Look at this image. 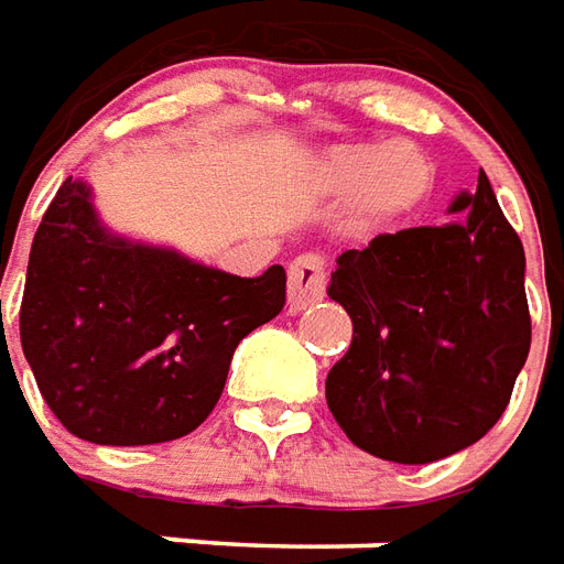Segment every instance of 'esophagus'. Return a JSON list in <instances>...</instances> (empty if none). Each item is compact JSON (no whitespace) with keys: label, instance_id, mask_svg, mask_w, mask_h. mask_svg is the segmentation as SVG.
<instances>
[{"label":"esophagus","instance_id":"obj_1","mask_svg":"<svg viewBox=\"0 0 564 564\" xmlns=\"http://www.w3.org/2000/svg\"><path fill=\"white\" fill-rule=\"evenodd\" d=\"M326 295V265L317 253H305L290 262V286H286V302L290 311L299 314Z\"/></svg>","mask_w":564,"mask_h":564}]
</instances>
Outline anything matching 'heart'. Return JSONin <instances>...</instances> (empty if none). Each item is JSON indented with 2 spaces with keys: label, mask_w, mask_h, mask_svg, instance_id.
Here are the masks:
<instances>
[{
  "label": "heart",
  "mask_w": 564,
  "mask_h": 564,
  "mask_svg": "<svg viewBox=\"0 0 564 564\" xmlns=\"http://www.w3.org/2000/svg\"><path fill=\"white\" fill-rule=\"evenodd\" d=\"M314 176L326 192H350L354 214L381 223L409 210L431 186V164L415 145H336L323 152Z\"/></svg>",
  "instance_id": "obj_1"
}]
</instances>
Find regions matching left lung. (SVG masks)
I'll use <instances>...</instances> for the list:
<instances>
[{"label": "left lung", "instance_id": "obj_1", "mask_svg": "<svg viewBox=\"0 0 564 564\" xmlns=\"http://www.w3.org/2000/svg\"><path fill=\"white\" fill-rule=\"evenodd\" d=\"M448 214L345 250L326 286L354 323L326 376L329 412L354 446L397 464L482 440L531 348L525 250L486 173Z\"/></svg>", "mask_w": 564, "mask_h": 564}]
</instances>
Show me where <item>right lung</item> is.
Here are the masks:
<instances>
[{
    "label": "right lung",
    "mask_w": 564,
    "mask_h": 564,
    "mask_svg": "<svg viewBox=\"0 0 564 564\" xmlns=\"http://www.w3.org/2000/svg\"><path fill=\"white\" fill-rule=\"evenodd\" d=\"M286 302V271L238 278L116 235L85 180L35 231L21 345L51 412L97 446L180 440L214 412L231 354Z\"/></svg>",
    "instance_id": "add662e5"
}]
</instances>
